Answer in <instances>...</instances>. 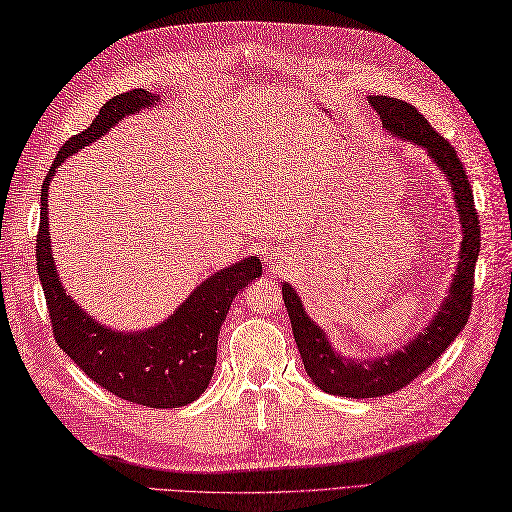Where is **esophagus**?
Returning <instances> with one entry per match:
<instances>
[{
	"label": "esophagus",
	"instance_id": "34e87169",
	"mask_svg": "<svg viewBox=\"0 0 512 512\" xmlns=\"http://www.w3.org/2000/svg\"><path fill=\"white\" fill-rule=\"evenodd\" d=\"M265 263L271 267V269H280V256H278V252H271V249H269V252H265Z\"/></svg>",
	"mask_w": 512,
	"mask_h": 512
}]
</instances>
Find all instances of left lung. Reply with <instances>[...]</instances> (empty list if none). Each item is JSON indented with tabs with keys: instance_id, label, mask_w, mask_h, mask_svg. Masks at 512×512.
<instances>
[{
	"instance_id": "left-lung-1",
	"label": "left lung",
	"mask_w": 512,
	"mask_h": 512,
	"mask_svg": "<svg viewBox=\"0 0 512 512\" xmlns=\"http://www.w3.org/2000/svg\"><path fill=\"white\" fill-rule=\"evenodd\" d=\"M369 104L380 115L382 128L397 139L426 149L432 162L445 173V180L454 193L460 226H463V241H460L458 267L450 291L428 328L419 332L413 341H408L402 350L389 352L386 356L352 360L336 352L326 332L306 315L297 291L291 284L282 282V299L286 313L291 317L293 336L308 378L321 391L356 397V400L382 397L404 389L450 347L458 332L467 326L473 297V273H476L480 252V221L476 206H473V191L463 162L458 160L450 141H445L413 104L384 95H371Z\"/></svg>"
}]
</instances>
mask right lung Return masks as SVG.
Wrapping results in <instances>:
<instances>
[{"mask_svg":"<svg viewBox=\"0 0 512 512\" xmlns=\"http://www.w3.org/2000/svg\"><path fill=\"white\" fill-rule=\"evenodd\" d=\"M158 95L134 89L99 108L89 128L60 147L41 186V226L36 269L43 284L56 343L95 384L112 395L149 408H180L206 391L217 365V339L234 295L263 276L260 258H243L213 273L184 299L169 319L143 332H119L93 319L67 295L54 265L47 191L56 169L82 147L104 136L123 117L154 106Z\"/></svg>","mask_w":512,"mask_h":512,"instance_id":"1","label":"right lung"}]
</instances>
